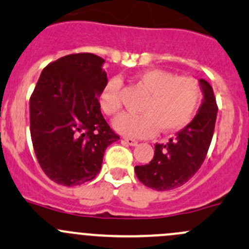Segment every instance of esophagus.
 <instances>
[{
  "label": "esophagus",
  "mask_w": 249,
  "mask_h": 249,
  "mask_svg": "<svg viewBox=\"0 0 249 249\" xmlns=\"http://www.w3.org/2000/svg\"><path fill=\"white\" fill-rule=\"evenodd\" d=\"M124 142L125 143H127L129 144V146H136L137 144V140H135V139H130V137H124Z\"/></svg>",
  "instance_id": "obj_1"
}]
</instances>
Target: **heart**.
<instances>
[{"mask_svg": "<svg viewBox=\"0 0 249 249\" xmlns=\"http://www.w3.org/2000/svg\"><path fill=\"white\" fill-rule=\"evenodd\" d=\"M137 85L147 92L139 114H123L114 127L130 137H151L157 131L173 132L189 124L201 102L198 81L191 76H175L164 69H147L137 76ZM100 106L108 117L122 110V81L112 78L100 92Z\"/></svg>", "mask_w": 249, "mask_h": 249, "instance_id": "heart-1", "label": "heart"}]
</instances>
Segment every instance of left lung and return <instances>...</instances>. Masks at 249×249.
<instances>
[{
  "label": "left lung",
  "mask_w": 249,
  "mask_h": 249,
  "mask_svg": "<svg viewBox=\"0 0 249 249\" xmlns=\"http://www.w3.org/2000/svg\"><path fill=\"white\" fill-rule=\"evenodd\" d=\"M199 83L204 96L194 120L168 143H156L148 164L135 166L137 178L147 187L157 191L180 187L203 164L213 139L218 106L213 88L203 79Z\"/></svg>",
  "instance_id": "1"
}]
</instances>
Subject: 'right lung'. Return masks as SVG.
Wrapping results in <instances>:
<instances>
[{
  "mask_svg": "<svg viewBox=\"0 0 249 249\" xmlns=\"http://www.w3.org/2000/svg\"><path fill=\"white\" fill-rule=\"evenodd\" d=\"M105 59L68 54L45 67L30 97V135L43 173L63 186L96 178L103 154L119 140L101 113Z\"/></svg>",
  "mask_w": 249,
  "mask_h": 249,
  "instance_id": "1",
  "label": "right lung"
}]
</instances>
